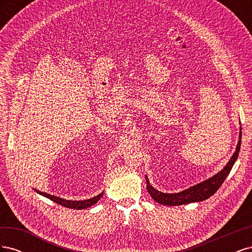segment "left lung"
<instances>
[{
    "instance_id": "8db88e82",
    "label": "left lung",
    "mask_w": 252,
    "mask_h": 252,
    "mask_svg": "<svg viewBox=\"0 0 252 252\" xmlns=\"http://www.w3.org/2000/svg\"><path fill=\"white\" fill-rule=\"evenodd\" d=\"M241 139H242V128H240V136H239V142L236 145V148L234 154L230 158L229 162L226 164L224 168L218 172L217 174L213 175L212 178L206 180L204 182L199 183L192 187L188 189L183 190L181 192L178 193H164L158 191V190L155 189L152 187L149 183V180L146 175V183H147V190L149 194L151 195L152 199L156 202L162 205L167 206H179V205H184L189 204L193 202H202L204 200H207L208 197L215 194L218 189L223 184L225 179L228 177V174L231 171L232 166L234 165L236 158L239 157V152L241 148Z\"/></svg>"
}]
</instances>
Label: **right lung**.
I'll list each match as a JSON object with an SVG mask.
<instances>
[{
  "instance_id": "right-lung-1",
  "label": "right lung",
  "mask_w": 252,
  "mask_h": 252,
  "mask_svg": "<svg viewBox=\"0 0 252 252\" xmlns=\"http://www.w3.org/2000/svg\"><path fill=\"white\" fill-rule=\"evenodd\" d=\"M34 190L39 194H41L45 197H47V199L53 201L55 203H57L59 205H62L66 208H71V209H86V208L90 207V206L96 204L97 201L101 199V197L103 196V193H104V192H101L100 194H97L94 197H91V199L84 200V201H70V200L62 199V197H59V196H56V195L48 194L46 192H42V191H40V190H36V189H34Z\"/></svg>"
}]
</instances>
